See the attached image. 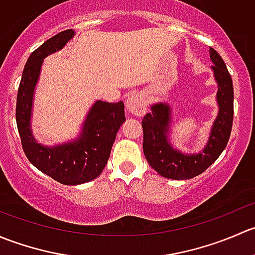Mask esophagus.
<instances>
[{
	"label": "esophagus",
	"instance_id": "1",
	"mask_svg": "<svg viewBox=\"0 0 255 255\" xmlns=\"http://www.w3.org/2000/svg\"><path fill=\"white\" fill-rule=\"evenodd\" d=\"M126 109L133 116H144L146 113V101L139 94H132L126 101Z\"/></svg>",
	"mask_w": 255,
	"mask_h": 255
}]
</instances>
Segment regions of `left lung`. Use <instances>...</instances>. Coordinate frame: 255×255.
Here are the masks:
<instances>
[{
	"instance_id": "8db88e82",
	"label": "left lung",
	"mask_w": 255,
	"mask_h": 255,
	"mask_svg": "<svg viewBox=\"0 0 255 255\" xmlns=\"http://www.w3.org/2000/svg\"><path fill=\"white\" fill-rule=\"evenodd\" d=\"M208 51L215 64L212 69L218 82L217 101L220 112L213 123L206 148L195 155H185L171 148L166 138L170 123V109L168 105L156 104L151 106V112L146 113L142 121L145 159L159 175L168 179H192L202 174L217 160L230 139L233 123L232 78L220 54L213 48H210Z\"/></svg>"
}]
</instances>
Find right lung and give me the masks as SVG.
Wrapping results in <instances>:
<instances>
[{
	"mask_svg": "<svg viewBox=\"0 0 255 255\" xmlns=\"http://www.w3.org/2000/svg\"><path fill=\"white\" fill-rule=\"evenodd\" d=\"M75 32L66 29L35 49L25 63L17 94L16 121L23 151L42 173L64 185H79L96 179L106 166L118 129L126 121L122 101H97L90 110L80 138L75 142L48 148L34 140L29 118L32 97L43 59L60 50Z\"/></svg>",
	"mask_w": 255,
	"mask_h": 255,
	"instance_id": "add662e5",
	"label": "right lung"
}]
</instances>
